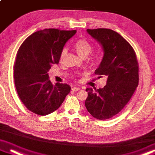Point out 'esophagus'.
<instances>
[{"instance_id": "esophagus-1", "label": "esophagus", "mask_w": 155, "mask_h": 155, "mask_svg": "<svg viewBox=\"0 0 155 155\" xmlns=\"http://www.w3.org/2000/svg\"><path fill=\"white\" fill-rule=\"evenodd\" d=\"M80 87H73L72 88H71V90H72L73 91H80Z\"/></svg>"}]
</instances>
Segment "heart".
Instances as JSON below:
<instances>
[{"label": "heart", "mask_w": 155, "mask_h": 155, "mask_svg": "<svg viewBox=\"0 0 155 155\" xmlns=\"http://www.w3.org/2000/svg\"><path fill=\"white\" fill-rule=\"evenodd\" d=\"M74 48L76 52L82 58H86L92 51V44L88 40H87L86 39L81 38L78 39V40L75 41V43L74 44ZM67 54V50L66 48H63L61 51V54H60V61H63L64 57H65ZM101 60V55L100 53H94L92 54L91 58H90V62L92 64H97Z\"/></svg>", "instance_id": "obj_1"}]
</instances>
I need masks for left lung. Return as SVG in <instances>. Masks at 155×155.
Wrapping results in <instances>:
<instances>
[{
  "label": "left lung",
  "mask_w": 155,
  "mask_h": 155,
  "mask_svg": "<svg viewBox=\"0 0 155 155\" xmlns=\"http://www.w3.org/2000/svg\"><path fill=\"white\" fill-rule=\"evenodd\" d=\"M87 32L100 43L102 61L94 71L99 78H107L103 88H86L85 105L87 111L98 120H107L123 109L138 85L137 55L125 39L107 28L87 29Z\"/></svg>",
  "instance_id": "obj_1"
}]
</instances>
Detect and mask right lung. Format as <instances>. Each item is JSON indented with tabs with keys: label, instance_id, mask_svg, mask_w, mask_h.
Returning a JSON list of instances; mask_svg holds the SVG:
<instances>
[{
	"label": "right lung",
	"instance_id": "add662e5",
	"mask_svg": "<svg viewBox=\"0 0 155 155\" xmlns=\"http://www.w3.org/2000/svg\"><path fill=\"white\" fill-rule=\"evenodd\" d=\"M77 31L47 28L31 35L18 48L14 64L18 95L28 109L40 115L57 110L70 92V85H53L48 71L59 63L66 41Z\"/></svg>",
	"mask_w": 155,
	"mask_h": 155
}]
</instances>
